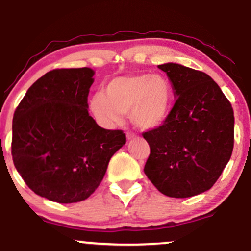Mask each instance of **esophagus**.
Returning <instances> with one entry per match:
<instances>
[{
	"label": "esophagus",
	"mask_w": 251,
	"mask_h": 251,
	"mask_svg": "<svg viewBox=\"0 0 251 251\" xmlns=\"http://www.w3.org/2000/svg\"><path fill=\"white\" fill-rule=\"evenodd\" d=\"M126 137H127L128 140H131V139H134V138L137 137V134L133 133V132H127V134H126Z\"/></svg>",
	"instance_id": "34e87169"
}]
</instances>
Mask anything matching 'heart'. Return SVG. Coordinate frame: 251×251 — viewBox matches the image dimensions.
Masks as SVG:
<instances>
[{"label": "heart", "mask_w": 251, "mask_h": 251, "mask_svg": "<svg viewBox=\"0 0 251 251\" xmlns=\"http://www.w3.org/2000/svg\"><path fill=\"white\" fill-rule=\"evenodd\" d=\"M92 113L100 125L112 127L129 113L137 127H159L168 119L172 107V88L165 77L150 74H133L114 77L98 92L89 102Z\"/></svg>", "instance_id": "1"}]
</instances>
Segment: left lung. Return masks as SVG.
Here are the masks:
<instances>
[{
    "label": "left lung",
    "mask_w": 251,
    "mask_h": 251,
    "mask_svg": "<svg viewBox=\"0 0 251 251\" xmlns=\"http://www.w3.org/2000/svg\"><path fill=\"white\" fill-rule=\"evenodd\" d=\"M158 67L176 102L163 125L143 133L150 145L144 172L163 195L192 197L212 188L231 157L234 111L204 72L171 62Z\"/></svg>",
    "instance_id": "obj_1"
}]
</instances>
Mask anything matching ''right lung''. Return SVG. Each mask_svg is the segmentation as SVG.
<instances>
[{
	"instance_id": "add662e5",
	"label": "right lung",
	"mask_w": 251,
	"mask_h": 251,
	"mask_svg": "<svg viewBox=\"0 0 251 251\" xmlns=\"http://www.w3.org/2000/svg\"><path fill=\"white\" fill-rule=\"evenodd\" d=\"M93 75L87 67L48 72L14 113V165L31 191L56 203L88 198L126 143L122 129L100 127L88 114Z\"/></svg>"
}]
</instances>
